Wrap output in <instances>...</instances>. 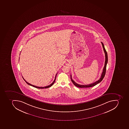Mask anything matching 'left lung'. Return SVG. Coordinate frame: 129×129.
I'll use <instances>...</instances> for the list:
<instances>
[{
  "mask_svg": "<svg viewBox=\"0 0 129 129\" xmlns=\"http://www.w3.org/2000/svg\"><path fill=\"white\" fill-rule=\"evenodd\" d=\"M102 45L103 46V49H104V51L105 54V65L104 66V69L103 70V72L102 73V75H101V78H100V79L98 80V81H95V82L91 84H90L88 85H80L77 83H76L75 82V81H74L72 79V76L71 75V81L73 83V84L75 86H76L77 87H80V88H84V87H93V86H95V85H97V84H98L101 81H102V80H103L104 79V77L105 75L106 74V66L108 62V54H107V52L106 51V49L105 48L104 46V44L102 42Z\"/></svg>",
  "mask_w": 129,
  "mask_h": 129,
  "instance_id": "8db88e82",
  "label": "left lung"
}]
</instances>
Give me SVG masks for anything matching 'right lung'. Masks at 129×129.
Returning a JSON list of instances; mask_svg holds the SVG:
<instances>
[{
    "label": "right lung",
    "mask_w": 129,
    "mask_h": 129,
    "mask_svg": "<svg viewBox=\"0 0 129 129\" xmlns=\"http://www.w3.org/2000/svg\"><path fill=\"white\" fill-rule=\"evenodd\" d=\"M57 74H56V76H55V78L53 82L52 83H51V84L49 85H48V86H46V87H38V86H35V85H33L27 82V81L25 80L23 78V77L22 78H23V80H24L25 81V82L27 83V84L29 85H31V86H33V87H36V88H38V89H43V88H49V87H51V86H52V85H53L54 84V83L55 81V79H56V76H57Z\"/></svg>",
    "instance_id": "obj_1"
}]
</instances>
